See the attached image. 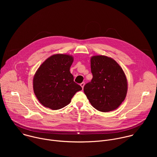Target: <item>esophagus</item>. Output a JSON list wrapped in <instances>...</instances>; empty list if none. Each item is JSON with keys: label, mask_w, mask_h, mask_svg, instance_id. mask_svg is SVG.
<instances>
[{"label": "esophagus", "mask_w": 157, "mask_h": 157, "mask_svg": "<svg viewBox=\"0 0 157 157\" xmlns=\"http://www.w3.org/2000/svg\"><path fill=\"white\" fill-rule=\"evenodd\" d=\"M80 86H81L82 87V88L83 89V87H84V82H81V83L80 84Z\"/></svg>", "instance_id": "1"}]
</instances>
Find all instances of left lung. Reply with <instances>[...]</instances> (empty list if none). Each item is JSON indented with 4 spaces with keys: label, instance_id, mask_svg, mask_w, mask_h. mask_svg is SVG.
Wrapping results in <instances>:
<instances>
[{
    "label": "left lung",
    "instance_id": "8db88e82",
    "mask_svg": "<svg viewBox=\"0 0 157 157\" xmlns=\"http://www.w3.org/2000/svg\"><path fill=\"white\" fill-rule=\"evenodd\" d=\"M91 69L93 79L84 86L89 101L101 112L117 109L124 101L127 91L123 70L113 58L102 55L91 58Z\"/></svg>",
    "mask_w": 157,
    "mask_h": 157
}]
</instances>
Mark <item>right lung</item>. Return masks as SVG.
I'll return each mask as SVG.
<instances>
[{
  "instance_id": "1",
  "label": "right lung",
  "mask_w": 157,
  "mask_h": 157,
  "mask_svg": "<svg viewBox=\"0 0 157 157\" xmlns=\"http://www.w3.org/2000/svg\"><path fill=\"white\" fill-rule=\"evenodd\" d=\"M73 62L71 56L56 54L39 67L33 78V91L44 107L60 109L69 104L75 93L82 89L70 71Z\"/></svg>"
}]
</instances>
